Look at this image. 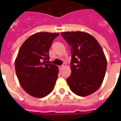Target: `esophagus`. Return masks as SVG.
<instances>
[{
  "label": "esophagus",
  "instance_id": "esophagus-1",
  "mask_svg": "<svg viewBox=\"0 0 121 121\" xmlns=\"http://www.w3.org/2000/svg\"><path fill=\"white\" fill-rule=\"evenodd\" d=\"M65 67V64H63V65H62L59 66V69H62L64 68Z\"/></svg>",
  "mask_w": 121,
  "mask_h": 121
}]
</instances>
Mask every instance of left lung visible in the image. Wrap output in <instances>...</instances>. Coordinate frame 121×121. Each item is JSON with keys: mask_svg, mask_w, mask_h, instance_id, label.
<instances>
[{"mask_svg": "<svg viewBox=\"0 0 121 121\" xmlns=\"http://www.w3.org/2000/svg\"><path fill=\"white\" fill-rule=\"evenodd\" d=\"M71 47V74L67 79L70 89L80 96H88L99 89L104 80L107 61L96 39L80 31L61 32Z\"/></svg>", "mask_w": 121, "mask_h": 121, "instance_id": "8db88e82", "label": "left lung"}]
</instances>
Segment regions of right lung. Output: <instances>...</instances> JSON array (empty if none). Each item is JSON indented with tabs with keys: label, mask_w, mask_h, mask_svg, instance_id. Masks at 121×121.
<instances>
[{
	"label": "right lung",
	"mask_w": 121,
	"mask_h": 121,
	"mask_svg": "<svg viewBox=\"0 0 121 121\" xmlns=\"http://www.w3.org/2000/svg\"><path fill=\"white\" fill-rule=\"evenodd\" d=\"M58 33L38 32L30 36L20 48L15 67L20 85L28 94L43 98L54 88L58 66L49 64L48 52Z\"/></svg>",
	"instance_id": "1"
}]
</instances>
